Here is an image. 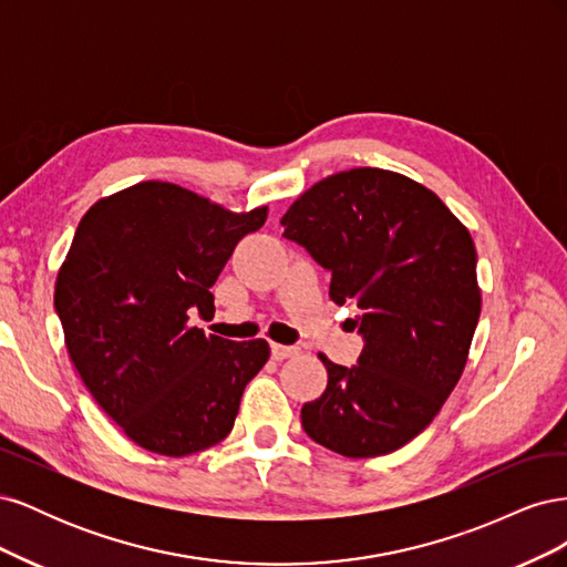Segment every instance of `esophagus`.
I'll return each instance as SVG.
<instances>
[{
    "label": "esophagus",
    "mask_w": 567,
    "mask_h": 567,
    "mask_svg": "<svg viewBox=\"0 0 567 567\" xmlns=\"http://www.w3.org/2000/svg\"><path fill=\"white\" fill-rule=\"evenodd\" d=\"M300 350L296 346H281V342H271V357L277 359V362H281V359H288V357H296Z\"/></svg>",
    "instance_id": "obj_1"
}]
</instances>
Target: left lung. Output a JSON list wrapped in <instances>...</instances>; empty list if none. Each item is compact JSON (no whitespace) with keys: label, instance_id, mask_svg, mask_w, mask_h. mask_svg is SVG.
I'll use <instances>...</instances> for the list:
<instances>
[{"label":"left lung","instance_id":"8db88e82","mask_svg":"<svg viewBox=\"0 0 567 567\" xmlns=\"http://www.w3.org/2000/svg\"><path fill=\"white\" fill-rule=\"evenodd\" d=\"M281 225L331 271V300L362 310L359 364L319 354L329 383L300 411L305 433L348 458L404 447L468 362L483 305L471 231L431 188L381 167L317 182Z\"/></svg>","mask_w":567,"mask_h":567}]
</instances>
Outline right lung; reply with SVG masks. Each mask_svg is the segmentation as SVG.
<instances>
[{"mask_svg": "<svg viewBox=\"0 0 567 567\" xmlns=\"http://www.w3.org/2000/svg\"><path fill=\"white\" fill-rule=\"evenodd\" d=\"M267 205L231 213L169 182L99 198L59 269L65 348L96 404L140 447L188 456L225 440L241 394L269 359L267 340L205 336L210 286Z\"/></svg>", "mask_w": 567, "mask_h": 567, "instance_id": "right-lung-1", "label": "right lung"}]
</instances>
